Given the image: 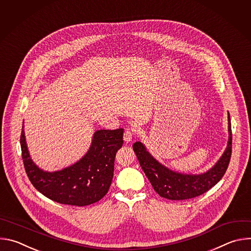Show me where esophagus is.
<instances>
[{
    "label": "esophagus",
    "instance_id": "esophagus-1",
    "mask_svg": "<svg viewBox=\"0 0 251 251\" xmlns=\"http://www.w3.org/2000/svg\"><path fill=\"white\" fill-rule=\"evenodd\" d=\"M136 136V130L135 129H127L125 132H124V135H123V138H124V141L125 142H130L132 141V139Z\"/></svg>",
    "mask_w": 251,
    "mask_h": 251
}]
</instances>
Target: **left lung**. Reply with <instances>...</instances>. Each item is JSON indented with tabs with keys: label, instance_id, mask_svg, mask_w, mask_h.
Here are the masks:
<instances>
[{
	"label": "left lung",
	"instance_id": "8db88e82",
	"mask_svg": "<svg viewBox=\"0 0 251 251\" xmlns=\"http://www.w3.org/2000/svg\"><path fill=\"white\" fill-rule=\"evenodd\" d=\"M228 132V144L223 157L209 171L197 176L176 173L164 167L149 154L141 142L134 143L133 150L138 158L140 166L159 196L172 201L189 200L204 194L214 185H217L226 172L232 149L229 113Z\"/></svg>",
	"mask_w": 251,
	"mask_h": 251
}]
</instances>
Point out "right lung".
Here are the masks:
<instances>
[{
  "mask_svg": "<svg viewBox=\"0 0 251 251\" xmlns=\"http://www.w3.org/2000/svg\"><path fill=\"white\" fill-rule=\"evenodd\" d=\"M123 128L96 131L89 151L80 161L62 171L48 173L30 160L22 129V157L28 180L40 193L58 203L84 206L100 201L109 191L115 155L123 145Z\"/></svg>",
  "mask_w": 251,
  "mask_h": 251,
  "instance_id": "right-lung-1",
  "label": "right lung"
}]
</instances>
